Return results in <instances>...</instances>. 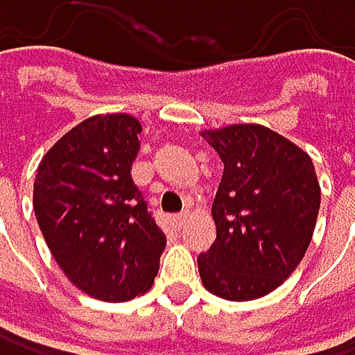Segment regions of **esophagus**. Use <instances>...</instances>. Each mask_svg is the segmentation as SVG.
Wrapping results in <instances>:
<instances>
[{"mask_svg":"<svg viewBox=\"0 0 355 355\" xmlns=\"http://www.w3.org/2000/svg\"><path fill=\"white\" fill-rule=\"evenodd\" d=\"M171 222H173V226H175V228H184V224H186V214H178V216H173V218H171Z\"/></svg>","mask_w":355,"mask_h":355,"instance_id":"1","label":"esophagus"}]
</instances>
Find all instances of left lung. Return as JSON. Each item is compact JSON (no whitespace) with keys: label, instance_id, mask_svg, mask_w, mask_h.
<instances>
[{"label":"left lung","instance_id":"obj_1","mask_svg":"<svg viewBox=\"0 0 355 355\" xmlns=\"http://www.w3.org/2000/svg\"><path fill=\"white\" fill-rule=\"evenodd\" d=\"M224 173L211 205L216 241L199 254L203 286L226 300L273 292L303 260L320 211L309 154L260 125L205 131Z\"/></svg>","mask_w":355,"mask_h":355}]
</instances>
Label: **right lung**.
<instances>
[{"label":"right lung","mask_w":355,"mask_h":355,"mask_svg":"<svg viewBox=\"0 0 355 355\" xmlns=\"http://www.w3.org/2000/svg\"><path fill=\"white\" fill-rule=\"evenodd\" d=\"M139 133L129 114L88 118L48 150L33 184L35 218L57 264L110 303L146 292L167 245L131 178Z\"/></svg>","instance_id":"obj_1"}]
</instances>
